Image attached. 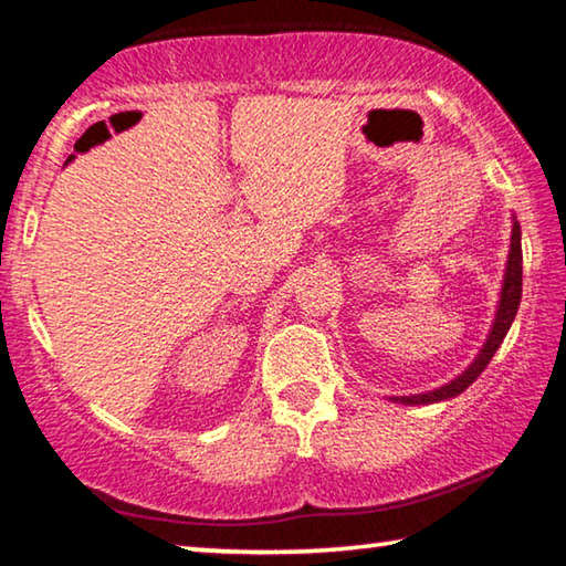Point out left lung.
Listing matches in <instances>:
<instances>
[{"label":"left lung","mask_w":566,"mask_h":566,"mask_svg":"<svg viewBox=\"0 0 566 566\" xmlns=\"http://www.w3.org/2000/svg\"><path fill=\"white\" fill-rule=\"evenodd\" d=\"M522 302V229L520 222L514 219L512 224V244H510V260H506V270H504V282H502V294H500V306H496L490 337H486L484 347L479 349L474 361L459 375L457 379L449 381V385L439 387L434 391H427V395H409V397H391V401H399V405H434V401L442 399H452L457 395L472 385V381L482 375L486 369V364L492 361V357L500 349V344L504 342L506 332H510L512 322L516 317V310H520Z\"/></svg>","instance_id":"obj_1"}]
</instances>
